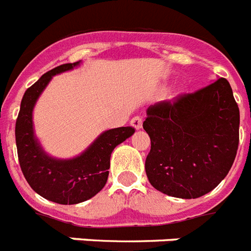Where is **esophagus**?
<instances>
[{
    "instance_id": "34e87169",
    "label": "esophagus",
    "mask_w": 251,
    "mask_h": 251,
    "mask_svg": "<svg viewBox=\"0 0 251 251\" xmlns=\"http://www.w3.org/2000/svg\"><path fill=\"white\" fill-rule=\"evenodd\" d=\"M130 124H131V126L134 127V129L139 130L142 129V125H143V119H142L140 116H135V117H132Z\"/></svg>"
}]
</instances>
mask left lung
I'll list each match as a JSON object with an SVG mask.
<instances>
[{"mask_svg":"<svg viewBox=\"0 0 251 251\" xmlns=\"http://www.w3.org/2000/svg\"><path fill=\"white\" fill-rule=\"evenodd\" d=\"M240 111L226 78L147 109L146 173L168 196L197 199L226 178L238 148Z\"/></svg>","mask_w":251,"mask_h":251,"instance_id":"8db88e82","label":"left lung"}]
</instances>
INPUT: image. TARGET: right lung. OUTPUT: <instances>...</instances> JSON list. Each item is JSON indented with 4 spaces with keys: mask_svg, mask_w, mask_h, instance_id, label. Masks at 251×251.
Here are the masks:
<instances>
[{
    "mask_svg": "<svg viewBox=\"0 0 251 251\" xmlns=\"http://www.w3.org/2000/svg\"><path fill=\"white\" fill-rule=\"evenodd\" d=\"M79 64L81 60L56 67L26 89L15 125L18 157L24 178L40 196L62 205L83 202L100 192L109 174L111 153L135 132L130 126L103 131L82 153L66 160L52 157L42 148L34 134V105L52 76Z\"/></svg>",
    "mask_w": 251,
    "mask_h": 251,
    "instance_id": "1",
    "label": "right lung"
}]
</instances>
